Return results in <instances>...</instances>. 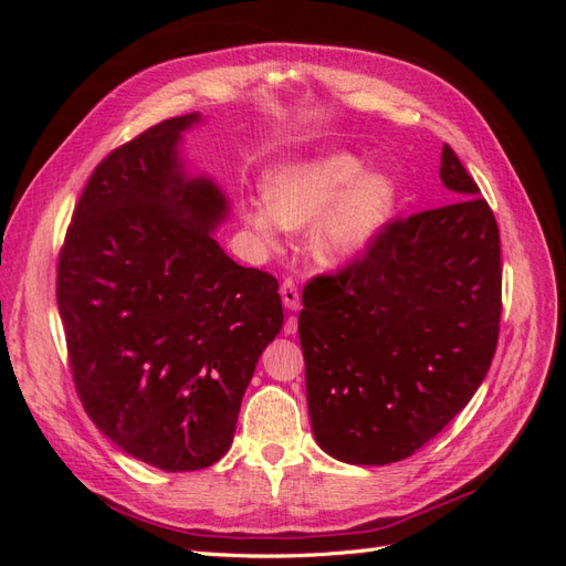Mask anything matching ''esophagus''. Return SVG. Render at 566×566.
<instances>
[{
    "label": "esophagus",
    "mask_w": 566,
    "mask_h": 566,
    "mask_svg": "<svg viewBox=\"0 0 566 566\" xmlns=\"http://www.w3.org/2000/svg\"><path fill=\"white\" fill-rule=\"evenodd\" d=\"M281 300H283V306L290 312H297L300 310V290L293 281H283L281 285Z\"/></svg>",
    "instance_id": "1"
}]
</instances>
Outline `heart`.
Segmentation results:
<instances>
[{"label":"heart","mask_w":566,"mask_h":566,"mask_svg":"<svg viewBox=\"0 0 566 566\" xmlns=\"http://www.w3.org/2000/svg\"><path fill=\"white\" fill-rule=\"evenodd\" d=\"M264 200L245 205V224L266 245L279 243L283 227L310 231V252L323 266L361 256L378 241L397 210L399 186L382 169L349 150H328L283 165L266 175Z\"/></svg>","instance_id":"b5f03b06"}]
</instances>
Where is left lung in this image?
<instances>
[{"instance_id":"left-lung-1","label":"left lung","mask_w":566,"mask_h":566,"mask_svg":"<svg viewBox=\"0 0 566 566\" xmlns=\"http://www.w3.org/2000/svg\"><path fill=\"white\" fill-rule=\"evenodd\" d=\"M439 177L453 202L391 221L361 262L302 293L312 430L349 465H389L434 439L499 342V224L447 144Z\"/></svg>"}]
</instances>
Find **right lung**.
Listing matches in <instances>:
<instances>
[{
  "label": "right lung",
  "mask_w": 566,
  "mask_h": 566,
  "mask_svg": "<svg viewBox=\"0 0 566 566\" xmlns=\"http://www.w3.org/2000/svg\"><path fill=\"white\" fill-rule=\"evenodd\" d=\"M165 119L101 163L59 256L56 300L80 401L101 434L165 472L231 449L256 361L283 328L279 281L214 241L229 198L188 172Z\"/></svg>",
  "instance_id": "1"
}]
</instances>
